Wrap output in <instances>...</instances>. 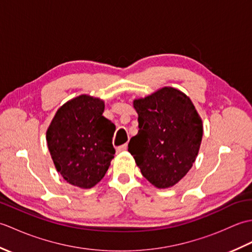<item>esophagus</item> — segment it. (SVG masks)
Instances as JSON below:
<instances>
[{
	"instance_id": "34e87169",
	"label": "esophagus",
	"mask_w": 252,
	"mask_h": 252,
	"mask_svg": "<svg viewBox=\"0 0 252 252\" xmlns=\"http://www.w3.org/2000/svg\"><path fill=\"white\" fill-rule=\"evenodd\" d=\"M126 148H127V144H123V145H121V146H119V147H117V152H118V153L125 152V151H126Z\"/></svg>"
}]
</instances>
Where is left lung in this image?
I'll return each instance as SVG.
<instances>
[{"mask_svg": "<svg viewBox=\"0 0 252 252\" xmlns=\"http://www.w3.org/2000/svg\"><path fill=\"white\" fill-rule=\"evenodd\" d=\"M138 132L129 152L144 178L167 189L184 178L199 152L202 121L195 106L181 91L162 88L133 101Z\"/></svg>", "mask_w": 252, "mask_h": 252, "instance_id": "1", "label": "left lung"}]
</instances>
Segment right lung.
<instances>
[{"label":"right lung","instance_id":"right-lung-1","mask_svg":"<svg viewBox=\"0 0 252 252\" xmlns=\"http://www.w3.org/2000/svg\"><path fill=\"white\" fill-rule=\"evenodd\" d=\"M104 101L80 95L57 110L46 141L58 172L71 185L91 189L104 178L116 149V126L103 116Z\"/></svg>","mask_w":252,"mask_h":252}]
</instances>
